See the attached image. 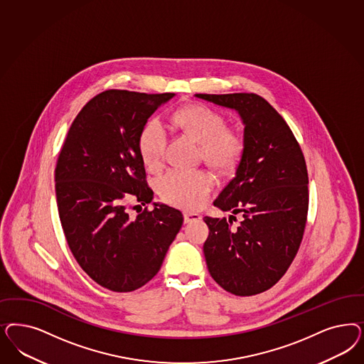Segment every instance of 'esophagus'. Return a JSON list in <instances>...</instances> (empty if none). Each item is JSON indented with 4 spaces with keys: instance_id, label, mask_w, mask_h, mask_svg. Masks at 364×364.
<instances>
[{
    "instance_id": "1",
    "label": "esophagus",
    "mask_w": 364,
    "mask_h": 364,
    "mask_svg": "<svg viewBox=\"0 0 364 364\" xmlns=\"http://www.w3.org/2000/svg\"><path fill=\"white\" fill-rule=\"evenodd\" d=\"M183 218H185V223H194V221H200L202 217L198 213H185Z\"/></svg>"
}]
</instances>
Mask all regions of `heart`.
Instances as JSON below:
<instances>
[{
    "mask_svg": "<svg viewBox=\"0 0 364 364\" xmlns=\"http://www.w3.org/2000/svg\"><path fill=\"white\" fill-rule=\"evenodd\" d=\"M173 123L200 143L203 161L218 171L230 170L238 164L244 153V136L240 131L225 127L226 120L223 114L210 107L190 105L182 107L173 115ZM167 135L159 120L147 122L138 139L141 161L150 170L162 167L166 154ZM214 179L205 170H176L167 171L158 181L161 198L178 208L197 209L202 206L211 188Z\"/></svg>",
    "mask_w": 364,
    "mask_h": 364,
    "instance_id": "obj_1",
    "label": "heart"
}]
</instances>
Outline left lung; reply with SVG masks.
Listing matches in <instances>:
<instances>
[{
    "mask_svg": "<svg viewBox=\"0 0 364 364\" xmlns=\"http://www.w3.org/2000/svg\"><path fill=\"white\" fill-rule=\"evenodd\" d=\"M196 96L233 108L245 124L235 176L214 200L233 215L203 218L210 230L203 244L208 269L226 292H265L285 274L304 235L309 202L304 154L287 122L259 95ZM237 213L243 218L235 228Z\"/></svg>",
    "mask_w": 364,
    "mask_h": 364,
    "instance_id": "obj_1",
    "label": "left lung"
}]
</instances>
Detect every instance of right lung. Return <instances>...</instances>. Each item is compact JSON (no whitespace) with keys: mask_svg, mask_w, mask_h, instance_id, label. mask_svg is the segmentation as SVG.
Listing matches in <instances>:
<instances>
[{"mask_svg":"<svg viewBox=\"0 0 364 364\" xmlns=\"http://www.w3.org/2000/svg\"><path fill=\"white\" fill-rule=\"evenodd\" d=\"M174 95L103 91L82 107L60 150L55 188L68 247L82 269L112 292L150 282L183 223L167 205L147 209L154 191L138 149L147 119ZM129 203L146 208L131 218Z\"/></svg>","mask_w":364,"mask_h":364,"instance_id":"right-lung-1","label":"right lung"}]
</instances>
